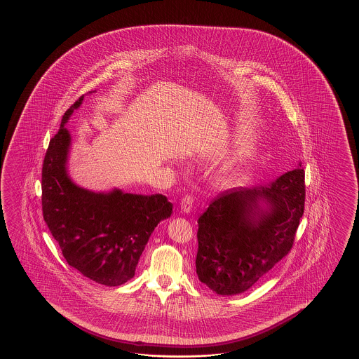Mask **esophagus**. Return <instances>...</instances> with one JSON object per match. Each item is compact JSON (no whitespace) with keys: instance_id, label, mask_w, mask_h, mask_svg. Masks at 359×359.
<instances>
[{"instance_id":"34e87169","label":"esophagus","mask_w":359,"mask_h":359,"mask_svg":"<svg viewBox=\"0 0 359 359\" xmlns=\"http://www.w3.org/2000/svg\"><path fill=\"white\" fill-rule=\"evenodd\" d=\"M192 205H194V198L191 195H184L182 200H181V210L183 213H190L192 210Z\"/></svg>"}]
</instances>
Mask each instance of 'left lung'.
Segmentation results:
<instances>
[{
  "label": "left lung",
  "mask_w": 359,
  "mask_h": 359,
  "mask_svg": "<svg viewBox=\"0 0 359 359\" xmlns=\"http://www.w3.org/2000/svg\"><path fill=\"white\" fill-rule=\"evenodd\" d=\"M304 201L302 164L268 187L221 192L198 218V280L219 295L250 289L290 252Z\"/></svg>",
  "instance_id": "left-lung-1"
}]
</instances>
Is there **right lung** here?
Returning a JSON list of instances; mask_svg holds the SVG:
<instances>
[{"mask_svg":"<svg viewBox=\"0 0 359 359\" xmlns=\"http://www.w3.org/2000/svg\"><path fill=\"white\" fill-rule=\"evenodd\" d=\"M83 95L62 115L42 167V213L70 267L95 283L119 286L135 276L138 259L159 222L172 214L161 194L92 192L67 173L70 135L64 127Z\"/></svg>","mask_w":359,"mask_h":359,"instance_id":"right-lung-1","label":"right lung"}]
</instances>
